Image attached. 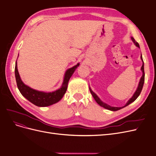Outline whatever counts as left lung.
Returning a JSON list of instances; mask_svg holds the SVG:
<instances>
[{
    "instance_id": "1",
    "label": "left lung",
    "mask_w": 156,
    "mask_h": 156,
    "mask_svg": "<svg viewBox=\"0 0 156 156\" xmlns=\"http://www.w3.org/2000/svg\"><path fill=\"white\" fill-rule=\"evenodd\" d=\"M131 40H132V41H133V43L135 44V45H136V47H138L139 48H140V47H139V44L137 43V42H136V41H135V40L133 38V37H131ZM140 58H141V60H142V61H143V66H142V67H141V71H142V72H143V76L141 77V78H140V81H139V85H138L137 89H136V91H135V92L134 93L133 96H132V98H130L129 100H128V101H127V102L126 103V104L124 107H111V106H110V105H108V104H107V103H103V102L100 100V99L98 98V96L96 95V94L92 90L91 88H89V89H90V92H91V94H92V96H93V97H94V100H96V101L98 103L99 105H100V106H101V107H103V108H107V109H108V110L112 111H118V110H120V109H121V108H124V107H125L127 106L128 105H129L130 103H131L132 102H133V101L136 100V99L139 97V96L140 95V94L141 91H142V89H143V84H144V62H143V60L142 55H140Z\"/></svg>"
}]
</instances>
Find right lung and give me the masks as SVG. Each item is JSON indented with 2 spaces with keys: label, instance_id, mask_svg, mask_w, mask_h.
Instances as JSON below:
<instances>
[{
  "label": "right lung",
  "instance_id": "right-lung-1",
  "mask_svg": "<svg viewBox=\"0 0 156 156\" xmlns=\"http://www.w3.org/2000/svg\"><path fill=\"white\" fill-rule=\"evenodd\" d=\"M79 66V63L76 66H74L73 67L68 69L66 72L63 83L61 88L52 92H44L36 90L31 88L23 83L18 72L16 61L15 75L17 88L22 95L34 105L38 107H47L51 105L58 102L62 98L64 94L66 92L69 80Z\"/></svg>",
  "mask_w": 156,
  "mask_h": 156
}]
</instances>
